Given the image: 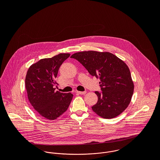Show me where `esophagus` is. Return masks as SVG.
I'll return each instance as SVG.
<instances>
[{"label":"esophagus","mask_w":160,"mask_h":160,"mask_svg":"<svg viewBox=\"0 0 160 160\" xmlns=\"http://www.w3.org/2000/svg\"><path fill=\"white\" fill-rule=\"evenodd\" d=\"M76 93H78V94H80V95H84V94H86V92L77 91L76 92Z\"/></svg>","instance_id":"34e87169"}]
</instances>
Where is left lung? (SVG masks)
Wrapping results in <instances>:
<instances>
[{
    "label": "left lung",
    "mask_w": 160,
    "mask_h": 160,
    "mask_svg": "<svg viewBox=\"0 0 160 160\" xmlns=\"http://www.w3.org/2000/svg\"><path fill=\"white\" fill-rule=\"evenodd\" d=\"M92 76L99 78L101 92L95 91L97 103L92 107L98 116L113 118L128 107L134 92V83L127 65L110 52L84 51L72 54Z\"/></svg>",
    "instance_id": "1"
}]
</instances>
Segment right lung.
I'll return each mask as SVG.
<instances>
[{"mask_svg":"<svg viewBox=\"0 0 160 160\" xmlns=\"http://www.w3.org/2000/svg\"><path fill=\"white\" fill-rule=\"evenodd\" d=\"M69 53L40 60L28 69L25 86L29 101L38 113L53 120L65 112L72 98L71 93L55 92L58 71Z\"/></svg>","mask_w":160,"mask_h":160,"instance_id":"add662e5","label":"right lung"}]
</instances>
